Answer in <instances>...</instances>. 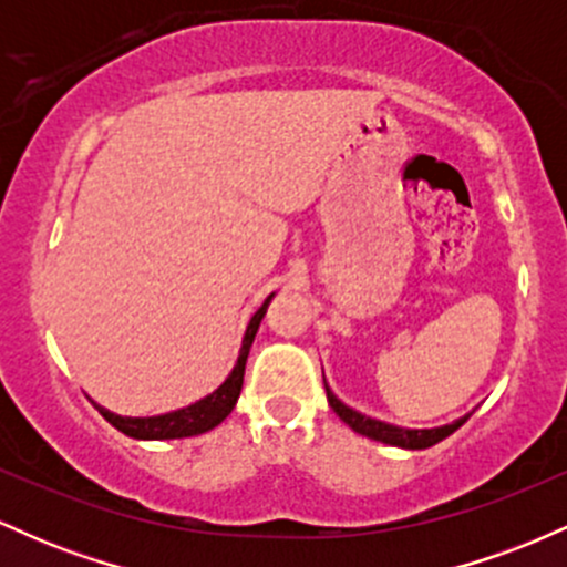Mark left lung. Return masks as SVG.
<instances>
[{"label":"left lung","mask_w":567,"mask_h":567,"mask_svg":"<svg viewBox=\"0 0 567 567\" xmlns=\"http://www.w3.org/2000/svg\"><path fill=\"white\" fill-rule=\"evenodd\" d=\"M324 392H328V402H330V408L336 410L338 419L354 429L357 434H362V437H370V440L386 442V445H394V447H405V451H424V447L437 445V442L451 437L455 429L470 419V415H464V419L453 421V424L437 426V429H402V426L386 424V421H375V419H370V415L357 413L354 408L343 405V402L338 400L333 392H330L328 383H324Z\"/></svg>","instance_id":"obj_1"}]
</instances>
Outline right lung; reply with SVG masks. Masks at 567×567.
I'll return each instance as SVG.
<instances>
[{
    "mask_svg": "<svg viewBox=\"0 0 567 567\" xmlns=\"http://www.w3.org/2000/svg\"><path fill=\"white\" fill-rule=\"evenodd\" d=\"M275 292L261 303V309L250 317L247 322L245 338H243V349H239L237 365L213 394L202 396V400L194 402V405L173 410V413H162V415H146V419H127V415H116L112 410L95 405L101 410L103 419L109 421L114 429H120L122 434L133 440H181V437H194V434H205L210 429H216L226 415L231 413L234 405H237L239 392H243V379H245V362L247 354H250L252 338L258 333V324H261L266 306H269Z\"/></svg>",
    "mask_w": 567,
    "mask_h": 567,
    "instance_id": "right-lung-1",
    "label": "right lung"
}]
</instances>
